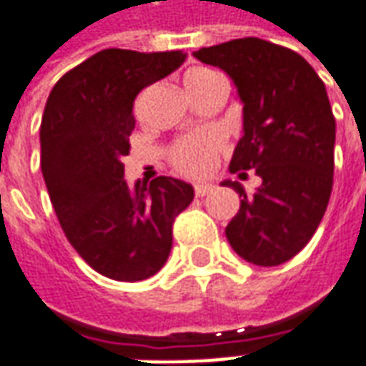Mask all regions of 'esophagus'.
<instances>
[{"instance_id": "34e87169", "label": "esophagus", "mask_w": 366, "mask_h": 366, "mask_svg": "<svg viewBox=\"0 0 366 366\" xmlns=\"http://www.w3.org/2000/svg\"><path fill=\"white\" fill-rule=\"evenodd\" d=\"M208 192H212V186H210V184H196L194 186V194L198 196V198L207 196Z\"/></svg>"}]
</instances>
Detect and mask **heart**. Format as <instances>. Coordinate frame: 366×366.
I'll return each mask as SVG.
<instances>
[{
    "label": "heart",
    "instance_id": "obj_1",
    "mask_svg": "<svg viewBox=\"0 0 366 366\" xmlns=\"http://www.w3.org/2000/svg\"><path fill=\"white\" fill-rule=\"evenodd\" d=\"M184 89L188 97L194 101L200 95L208 93L210 89L224 84L219 72L210 69H192L184 74ZM224 142L219 133L198 132L184 135L176 139L168 149V159L172 168L178 170L188 178H204L214 170L217 162L221 158Z\"/></svg>",
    "mask_w": 366,
    "mask_h": 366
}]
</instances>
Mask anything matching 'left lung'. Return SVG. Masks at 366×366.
<instances>
[{
	"label": "left lung",
	"mask_w": 366,
	"mask_h": 366,
	"mask_svg": "<svg viewBox=\"0 0 366 366\" xmlns=\"http://www.w3.org/2000/svg\"><path fill=\"white\" fill-rule=\"evenodd\" d=\"M194 56L222 69L243 101V132L229 170L261 186L247 196L224 233L237 255L282 265L308 245L326 212L334 178L336 121L326 86L297 52L261 38L200 48Z\"/></svg>",
	"instance_id": "obj_1"
}]
</instances>
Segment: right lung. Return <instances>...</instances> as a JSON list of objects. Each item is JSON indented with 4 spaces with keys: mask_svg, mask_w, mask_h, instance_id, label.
<instances>
[{
    "mask_svg": "<svg viewBox=\"0 0 366 366\" xmlns=\"http://www.w3.org/2000/svg\"><path fill=\"white\" fill-rule=\"evenodd\" d=\"M184 58L182 50L107 48L62 74L46 101L40 162L58 222L74 251L115 282L164 267L172 224L194 198L190 184L170 176L133 188L123 180L135 99Z\"/></svg>",
    "mask_w": 366,
    "mask_h": 366,
    "instance_id": "1",
    "label": "right lung"
}]
</instances>
